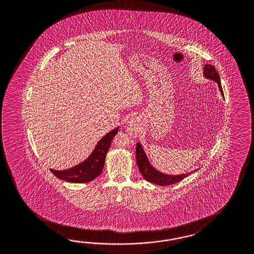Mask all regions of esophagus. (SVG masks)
I'll list each match as a JSON object with an SVG mask.
<instances>
[{"label":"esophagus","instance_id":"esophagus-1","mask_svg":"<svg viewBox=\"0 0 254 254\" xmlns=\"http://www.w3.org/2000/svg\"><path fill=\"white\" fill-rule=\"evenodd\" d=\"M140 124L137 119H131L127 125V131L132 137H137V133L139 131Z\"/></svg>","mask_w":254,"mask_h":254}]
</instances>
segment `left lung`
<instances>
[{
    "instance_id": "obj_1",
    "label": "left lung",
    "mask_w": 254,
    "mask_h": 254,
    "mask_svg": "<svg viewBox=\"0 0 254 254\" xmlns=\"http://www.w3.org/2000/svg\"><path fill=\"white\" fill-rule=\"evenodd\" d=\"M203 71H204L203 75L205 77L209 78V79H212V80L218 84L221 94L224 96V92H223V89H222V86H221L220 75H218L215 67L212 64H205ZM136 161H137L138 169L141 173V175L143 176V178L147 181L153 183V184H156V185H172V184H175V183H178L179 181H181L182 179L187 178L190 174H191V173H188V174H182V175H178V176H170V175H165V174H163L161 172L157 171L149 163L148 158L146 156L144 151H143V148L138 142H137V146H136Z\"/></svg>"
}]
</instances>
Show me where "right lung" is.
Masks as SVG:
<instances>
[{
	"mask_svg": "<svg viewBox=\"0 0 254 254\" xmlns=\"http://www.w3.org/2000/svg\"><path fill=\"white\" fill-rule=\"evenodd\" d=\"M119 129V127L110 131L98 142L96 148L89 157L83 163L64 171H56L50 169L58 179L72 182V183H86L89 182L101 175L104 166L106 153L109 150L111 142Z\"/></svg>",
	"mask_w": 254,
	"mask_h": 254,
	"instance_id": "obj_1",
	"label": "right lung"
}]
</instances>
